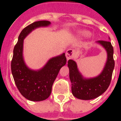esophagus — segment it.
Masks as SVG:
<instances>
[{
    "mask_svg": "<svg viewBox=\"0 0 121 121\" xmlns=\"http://www.w3.org/2000/svg\"><path fill=\"white\" fill-rule=\"evenodd\" d=\"M75 51H74L73 49H69L67 50L66 53V57L67 60H69V59H71L72 58L75 56Z\"/></svg>",
    "mask_w": 121,
    "mask_h": 121,
    "instance_id": "obj_1",
    "label": "esophagus"
}]
</instances>
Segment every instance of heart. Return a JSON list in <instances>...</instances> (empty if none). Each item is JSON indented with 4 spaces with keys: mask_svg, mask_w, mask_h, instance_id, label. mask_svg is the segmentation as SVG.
<instances>
[{
    "mask_svg": "<svg viewBox=\"0 0 121 121\" xmlns=\"http://www.w3.org/2000/svg\"><path fill=\"white\" fill-rule=\"evenodd\" d=\"M80 35H82V36H86L89 35V33L87 32V31H82V32L80 33Z\"/></svg>",
    "mask_w": 121,
    "mask_h": 121,
    "instance_id": "heart-1",
    "label": "heart"
}]
</instances>
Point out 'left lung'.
<instances>
[{"mask_svg":"<svg viewBox=\"0 0 121 121\" xmlns=\"http://www.w3.org/2000/svg\"><path fill=\"white\" fill-rule=\"evenodd\" d=\"M97 43L103 46L107 53L105 66L97 77L85 78L78 71L75 61L72 60L68 61L72 94L79 99L91 100L98 97L106 91L111 83L115 65L113 58L114 49L109 41H98Z\"/></svg>","mask_w":121,"mask_h":121,"instance_id":"8db88e82","label":"left lung"}]
</instances>
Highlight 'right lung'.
<instances>
[{
    "label": "right lung",
    "mask_w": 121,
    "mask_h": 121,
    "mask_svg": "<svg viewBox=\"0 0 121 121\" xmlns=\"http://www.w3.org/2000/svg\"><path fill=\"white\" fill-rule=\"evenodd\" d=\"M51 22L39 21L22 29L14 48L11 61V71L17 88L23 97L31 101H42L49 97L51 89L61 68L65 65V53L51 58L40 70L29 69L23 58L24 39L36 28L46 27Z\"/></svg>",
    "instance_id": "add662e5"
}]
</instances>
